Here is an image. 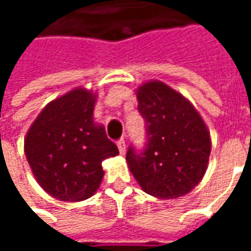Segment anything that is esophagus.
<instances>
[{"label":"esophagus","instance_id":"34e87169","mask_svg":"<svg viewBox=\"0 0 251 251\" xmlns=\"http://www.w3.org/2000/svg\"><path fill=\"white\" fill-rule=\"evenodd\" d=\"M117 145H118V149H120V153H121V154H125V152H126L125 140H120V141H118V144H117Z\"/></svg>","mask_w":251,"mask_h":251}]
</instances>
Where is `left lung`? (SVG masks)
Returning <instances> with one entry per match:
<instances>
[{"label": "left lung", "mask_w": 251, "mask_h": 251, "mask_svg": "<svg viewBox=\"0 0 251 251\" xmlns=\"http://www.w3.org/2000/svg\"><path fill=\"white\" fill-rule=\"evenodd\" d=\"M136 95L148 141L141 153L129 148L127 167L144 192L158 199L184 196L208 167V127L194 104L164 82L142 83Z\"/></svg>", "instance_id": "8db88e82"}]
</instances>
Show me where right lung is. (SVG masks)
<instances>
[{
  "label": "right lung",
  "instance_id": "1",
  "mask_svg": "<svg viewBox=\"0 0 251 251\" xmlns=\"http://www.w3.org/2000/svg\"><path fill=\"white\" fill-rule=\"evenodd\" d=\"M97 93L84 87L53 99L41 110L24 140L36 181L62 201H82L100 185L102 161L118 154L104 126L94 122Z\"/></svg>",
  "mask_w": 251,
  "mask_h": 251
}]
</instances>
